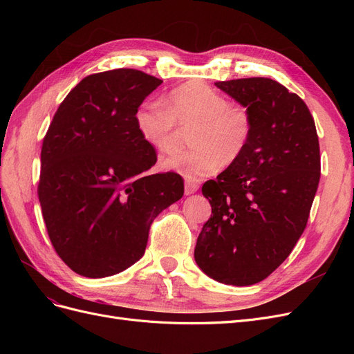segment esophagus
Returning a JSON list of instances; mask_svg holds the SVG:
<instances>
[{"instance_id":"1","label":"esophagus","mask_w":354,"mask_h":354,"mask_svg":"<svg viewBox=\"0 0 354 354\" xmlns=\"http://www.w3.org/2000/svg\"><path fill=\"white\" fill-rule=\"evenodd\" d=\"M198 189H199V185L196 183V181L186 180V183H185V194H186V195H194V194H196Z\"/></svg>"}]
</instances>
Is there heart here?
I'll return each instance as SVG.
<instances>
[{"instance_id":"heart-1","label":"heart","mask_w":354,"mask_h":354,"mask_svg":"<svg viewBox=\"0 0 354 354\" xmlns=\"http://www.w3.org/2000/svg\"><path fill=\"white\" fill-rule=\"evenodd\" d=\"M196 121L190 149H174L159 160V168L199 180L216 174L236 160L248 146L251 118L242 106L202 82H187L171 90L164 100H146L136 112V127L143 140L158 151L173 143L177 122Z\"/></svg>"}]
</instances>
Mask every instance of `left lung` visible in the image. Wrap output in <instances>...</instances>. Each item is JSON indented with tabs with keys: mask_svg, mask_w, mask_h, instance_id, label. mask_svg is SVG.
<instances>
[{
	"mask_svg": "<svg viewBox=\"0 0 354 354\" xmlns=\"http://www.w3.org/2000/svg\"><path fill=\"white\" fill-rule=\"evenodd\" d=\"M251 118L245 152L202 186L212 208L195 246L199 269L220 283L266 279L291 254L320 178L316 127L306 103L270 78L216 82Z\"/></svg>",
	"mask_w": 354,
	"mask_h": 354,
	"instance_id": "1",
	"label": "left lung"
}]
</instances>
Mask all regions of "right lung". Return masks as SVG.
I'll use <instances>...</instances> for the list:
<instances>
[{
  "mask_svg": "<svg viewBox=\"0 0 354 354\" xmlns=\"http://www.w3.org/2000/svg\"><path fill=\"white\" fill-rule=\"evenodd\" d=\"M162 81L136 69L84 78L53 118L38 196L60 259L85 277L121 273L143 257L152 221L181 199L176 173L146 176L156 153L136 112Z\"/></svg>",
  "mask_w": 354,
  "mask_h": 354,
  "instance_id": "add662e5",
  "label": "right lung"
}]
</instances>
